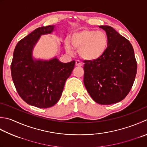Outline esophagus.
Here are the masks:
<instances>
[{"label": "esophagus", "instance_id": "1", "mask_svg": "<svg viewBox=\"0 0 147 147\" xmlns=\"http://www.w3.org/2000/svg\"><path fill=\"white\" fill-rule=\"evenodd\" d=\"M76 65L78 66V67H81V66L83 65V64L80 60H77V61H76Z\"/></svg>", "mask_w": 147, "mask_h": 147}]
</instances>
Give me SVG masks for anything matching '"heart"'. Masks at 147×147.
I'll return each mask as SVG.
<instances>
[{
    "instance_id": "heart-1",
    "label": "heart",
    "mask_w": 147,
    "mask_h": 147,
    "mask_svg": "<svg viewBox=\"0 0 147 147\" xmlns=\"http://www.w3.org/2000/svg\"><path fill=\"white\" fill-rule=\"evenodd\" d=\"M70 41L74 48L79 50V54L87 60H96L104 55L107 50L108 39L107 35L102 31L82 30L76 32L70 37ZM68 53H72L69 44L65 43Z\"/></svg>"
}]
</instances>
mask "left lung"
<instances>
[{
  "label": "left lung",
  "instance_id": "left-lung-1",
  "mask_svg": "<svg viewBox=\"0 0 147 147\" xmlns=\"http://www.w3.org/2000/svg\"><path fill=\"white\" fill-rule=\"evenodd\" d=\"M99 27L106 31L108 48L101 58L83 62V82L95 102L108 105L127 96L136 77L137 63L133 46L127 39L110 26Z\"/></svg>",
  "mask_w": 147,
  "mask_h": 147
}]
</instances>
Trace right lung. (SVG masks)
I'll use <instances>...</instances> for the list:
<instances>
[{
    "mask_svg": "<svg viewBox=\"0 0 147 147\" xmlns=\"http://www.w3.org/2000/svg\"><path fill=\"white\" fill-rule=\"evenodd\" d=\"M55 25L36 28L17 43L11 65L13 83L21 98L39 108L55 105L62 96L66 80L75 61L63 63L55 57L50 60L36 59L33 50L41 36L51 34Z\"/></svg>",
    "mask_w": 147,
    "mask_h": 147,
    "instance_id": "right-lung-1",
    "label": "right lung"
}]
</instances>
